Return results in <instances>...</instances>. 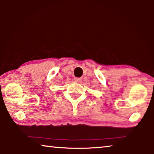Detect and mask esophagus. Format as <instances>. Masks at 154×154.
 <instances>
[{"label": "esophagus", "mask_w": 154, "mask_h": 154, "mask_svg": "<svg viewBox=\"0 0 154 154\" xmlns=\"http://www.w3.org/2000/svg\"><path fill=\"white\" fill-rule=\"evenodd\" d=\"M75 81L76 82L81 83V82H82V78H77V77H76V78H75Z\"/></svg>", "instance_id": "obj_1"}]
</instances>
